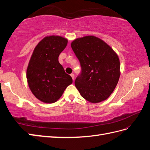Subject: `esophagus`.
<instances>
[{"label":"esophagus","mask_w":150,"mask_h":150,"mask_svg":"<svg viewBox=\"0 0 150 150\" xmlns=\"http://www.w3.org/2000/svg\"><path fill=\"white\" fill-rule=\"evenodd\" d=\"M71 78H72V79H73V81H74V78H75V75H74V74H73V73H71Z\"/></svg>","instance_id":"34e87169"}]
</instances>
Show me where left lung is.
Returning <instances> with one entry per match:
<instances>
[{
  "label": "left lung",
  "instance_id": "left-lung-1",
  "mask_svg": "<svg viewBox=\"0 0 150 150\" xmlns=\"http://www.w3.org/2000/svg\"><path fill=\"white\" fill-rule=\"evenodd\" d=\"M71 46L81 65V74L75 81L81 96L91 103L106 100L120 75L117 53L103 40L93 35L77 38L72 41Z\"/></svg>",
  "mask_w": 150,
  "mask_h": 150
}]
</instances>
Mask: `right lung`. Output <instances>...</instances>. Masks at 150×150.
<instances>
[{
    "instance_id": "1",
    "label": "right lung",
    "mask_w": 150,
    "mask_h": 150,
    "mask_svg": "<svg viewBox=\"0 0 150 150\" xmlns=\"http://www.w3.org/2000/svg\"><path fill=\"white\" fill-rule=\"evenodd\" d=\"M68 39L58 35L46 36L35 47L26 70L31 91L44 103H53L61 97L65 89L72 84L71 76L65 73L59 62L60 53Z\"/></svg>"
}]
</instances>
